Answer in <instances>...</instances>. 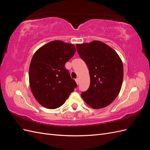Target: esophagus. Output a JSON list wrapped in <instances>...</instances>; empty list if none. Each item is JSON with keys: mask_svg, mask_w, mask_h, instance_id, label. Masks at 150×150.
<instances>
[{"mask_svg": "<svg viewBox=\"0 0 150 150\" xmlns=\"http://www.w3.org/2000/svg\"><path fill=\"white\" fill-rule=\"evenodd\" d=\"M75 81H76V84H79V79L78 78H76V79H75Z\"/></svg>", "mask_w": 150, "mask_h": 150, "instance_id": "1", "label": "esophagus"}]
</instances>
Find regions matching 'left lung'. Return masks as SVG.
<instances>
[{
  "label": "left lung",
  "mask_w": 150,
  "mask_h": 150,
  "mask_svg": "<svg viewBox=\"0 0 150 150\" xmlns=\"http://www.w3.org/2000/svg\"><path fill=\"white\" fill-rule=\"evenodd\" d=\"M79 56L87 64L90 76L89 89L81 94L94 109L106 107L119 94L123 79V64L118 54L105 43L93 40L76 44Z\"/></svg>",
  "instance_id": "obj_1"
}]
</instances>
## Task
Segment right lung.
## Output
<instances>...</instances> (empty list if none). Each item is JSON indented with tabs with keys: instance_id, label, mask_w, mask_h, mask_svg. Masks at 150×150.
Returning a JSON list of instances; mask_svg holds the SVG:
<instances>
[{
	"instance_id": "right-lung-1",
	"label": "right lung",
	"mask_w": 150,
	"mask_h": 150,
	"mask_svg": "<svg viewBox=\"0 0 150 150\" xmlns=\"http://www.w3.org/2000/svg\"><path fill=\"white\" fill-rule=\"evenodd\" d=\"M76 51L72 44L53 40L36 51L29 66V84L37 101L45 108L62 106L77 87L65 64Z\"/></svg>"
}]
</instances>
